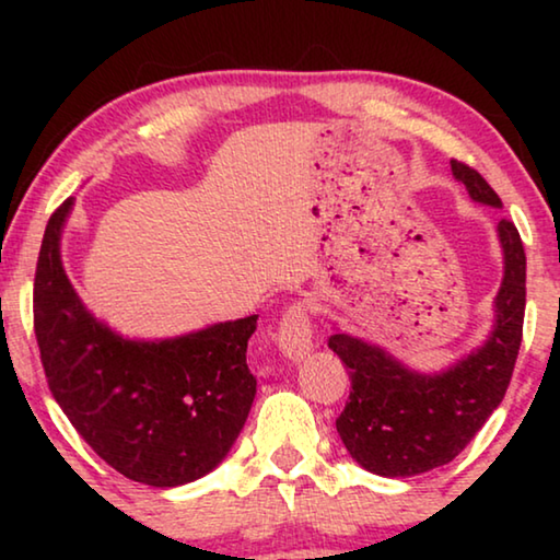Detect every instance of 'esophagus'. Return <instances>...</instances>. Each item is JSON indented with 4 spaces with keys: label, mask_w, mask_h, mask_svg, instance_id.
<instances>
[{
    "label": "esophagus",
    "mask_w": 560,
    "mask_h": 560,
    "mask_svg": "<svg viewBox=\"0 0 560 560\" xmlns=\"http://www.w3.org/2000/svg\"><path fill=\"white\" fill-rule=\"evenodd\" d=\"M277 346L289 360H303L314 350V326H311L306 303H291L283 311L277 330Z\"/></svg>",
    "instance_id": "esophagus-1"
}]
</instances>
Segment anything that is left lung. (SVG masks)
Returning a JSON list of instances; mask_svg holds the SVG:
<instances>
[{
  "label": "left lung",
  "mask_w": 560,
  "mask_h": 560,
  "mask_svg": "<svg viewBox=\"0 0 560 560\" xmlns=\"http://www.w3.org/2000/svg\"><path fill=\"white\" fill-rule=\"evenodd\" d=\"M452 175L474 202L501 207L477 170L452 160ZM504 279L487 343L450 371L422 375L383 348L336 330L328 348L343 360L350 395L336 430L360 467L381 477H412L450 464L504 400L514 373L526 308V254L514 222L501 220Z\"/></svg>",
  "instance_id": "obj_1"
}]
</instances>
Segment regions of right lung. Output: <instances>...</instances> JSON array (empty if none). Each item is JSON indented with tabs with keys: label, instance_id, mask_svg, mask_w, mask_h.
Here are the masks:
<instances>
[{
	"label": "right lung",
	"instance_id": "add662e5",
	"mask_svg": "<svg viewBox=\"0 0 560 560\" xmlns=\"http://www.w3.org/2000/svg\"><path fill=\"white\" fill-rule=\"evenodd\" d=\"M69 197L46 224L34 279V334L54 400L122 477L167 489L205 477L246 422L257 377L246 343L259 316L165 340H130L93 318L61 264Z\"/></svg>",
	"mask_w": 560,
	"mask_h": 560
}]
</instances>
